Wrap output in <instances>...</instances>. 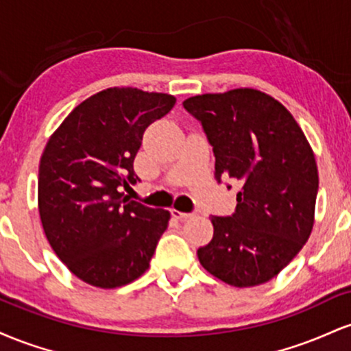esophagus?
<instances>
[{
	"mask_svg": "<svg viewBox=\"0 0 351 351\" xmlns=\"http://www.w3.org/2000/svg\"><path fill=\"white\" fill-rule=\"evenodd\" d=\"M171 216L175 217V219L184 221V219H188V217H191L193 215L191 213H181V211H178V209H171Z\"/></svg>",
	"mask_w": 351,
	"mask_h": 351,
	"instance_id": "34e87169",
	"label": "esophagus"
}]
</instances>
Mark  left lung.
Wrapping results in <instances>:
<instances>
[{"label": "left lung", "mask_w": 351, "mask_h": 351, "mask_svg": "<svg viewBox=\"0 0 351 351\" xmlns=\"http://www.w3.org/2000/svg\"><path fill=\"white\" fill-rule=\"evenodd\" d=\"M183 107L213 147L217 183L241 184L236 211L211 217L215 234L198 249L199 263L234 287L264 284L312 232L318 193L312 148L291 112L256 88L196 95Z\"/></svg>", "instance_id": "1"}]
</instances>
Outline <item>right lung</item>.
<instances>
[{"mask_svg": "<svg viewBox=\"0 0 351 351\" xmlns=\"http://www.w3.org/2000/svg\"><path fill=\"white\" fill-rule=\"evenodd\" d=\"M176 99L114 87L84 100L47 142L39 163V216L51 247L80 280L115 289L150 265L170 213L130 201L134 160L148 125Z\"/></svg>", "mask_w": 351, "mask_h": 351, "instance_id": "add662e5", "label": "right lung"}]
</instances>
